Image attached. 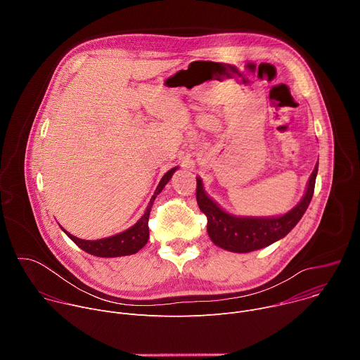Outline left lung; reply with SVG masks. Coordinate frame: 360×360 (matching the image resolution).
Here are the masks:
<instances>
[{
    "label": "left lung",
    "instance_id": "1",
    "mask_svg": "<svg viewBox=\"0 0 360 360\" xmlns=\"http://www.w3.org/2000/svg\"><path fill=\"white\" fill-rule=\"evenodd\" d=\"M318 167L319 164H316L314 172L311 174L302 199L289 212L278 217L232 215L222 210L212 198L208 196V193L203 189L202 179L198 176L196 200L199 210L207 215V229L211 240L225 250L246 253L262 249L285 238L300 221L307 207H309L315 191Z\"/></svg>",
    "mask_w": 360,
    "mask_h": 360
}]
</instances>
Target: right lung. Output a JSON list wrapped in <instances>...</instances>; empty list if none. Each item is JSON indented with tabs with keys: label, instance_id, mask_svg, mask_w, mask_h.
Returning <instances> with one entry per match:
<instances>
[{
	"label": "right lung",
	"instance_id": "right-lung-1",
	"mask_svg": "<svg viewBox=\"0 0 360 360\" xmlns=\"http://www.w3.org/2000/svg\"><path fill=\"white\" fill-rule=\"evenodd\" d=\"M178 169V167L169 169L161 179V182L158 184L155 193L150 198L145 214L139 218V221L132 225L131 228H128L127 231L108 236V238H102V239H96V240H85L81 238H77L74 235H71L68 231H65L61 225V229L65 232V235L74 242L77 243L82 250L94 255V256H99V258H118V256H127V255H134L138 250H141L148 239H149V229H148V219H149V212L152 208V203L155 200L157 195L161 193V191L165 188V185L169 182V179L172 178L174 172Z\"/></svg>",
	"mask_w": 360,
	"mask_h": 360
}]
</instances>
